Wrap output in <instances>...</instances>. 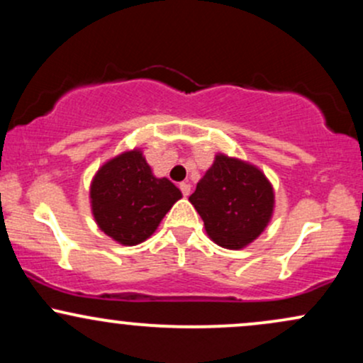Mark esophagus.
<instances>
[{"label":"esophagus","instance_id":"1","mask_svg":"<svg viewBox=\"0 0 363 363\" xmlns=\"http://www.w3.org/2000/svg\"><path fill=\"white\" fill-rule=\"evenodd\" d=\"M179 189L182 191V194H184V196L191 194V184H189V182H181V184H179Z\"/></svg>","mask_w":363,"mask_h":363}]
</instances>
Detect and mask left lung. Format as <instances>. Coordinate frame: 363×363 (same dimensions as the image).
<instances>
[{
  "label": "left lung",
  "instance_id": "left-lung-1",
  "mask_svg": "<svg viewBox=\"0 0 363 363\" xmlns=\"http://www.w3.org/2000/svg\"><path fill=\"white\" fill-rule=\"evenodd\" d=\"M189 201L205 222L210 239L225 249L239 251L269 223L274 193L259 169L218 153Z\"/></svg>",
  "mask_w": 363,
  "mask_h": 363
}]
</instances>
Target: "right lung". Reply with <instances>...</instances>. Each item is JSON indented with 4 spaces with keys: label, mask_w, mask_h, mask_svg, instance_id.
<instances>
[{
    "label": "right lung",
    "mask_w": 363,
    "mask_h": 363,
    "mask_svg": "<svg viewBox=\"0 0 363 363\" xmlns=\"http://www.w3.org/2000/svg\"><path fill=\"white\" fill-rule=\"evenodd\" d=\"M182 194L169 179H158L140 150L106 162L90 186L91 213L99 228L123 245H136L157 230Z\"/></svg>",
    "instance_id": "1"
}]
</instances>
